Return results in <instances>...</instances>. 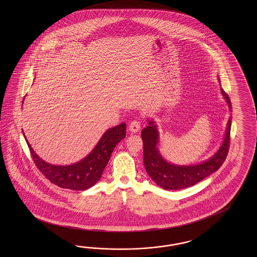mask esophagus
Instances as JSON below:
<instances>
[{
	"mask_svg": "<svg viewBox=\"0 0 257 257\" xmlns=\"http://www.w3.org/2000/svg\"><path fill=\"white\" fill-rule=\"evenodd\" d=\"M140 127H141V124H140V121L138 119H135V120L131 121V123L129 124V130L133 133L139 132L140 130Z\"/></svg>",
	"mask_w": 257,
	"mask_h": 257,
	"instance_id": "obj_1",
	"label": "esophagus"
}]
</instances>
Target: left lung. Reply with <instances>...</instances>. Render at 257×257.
Here are the masks:
<instances>
[{"label":"left lung","mask_w":257,"mask_h":257,"mask_svg":"<svg viewBox=\"0 0 257 257\" xmlns=\"http://www.w3.org/2000/svg\"><path fill=\"white\" fill-rule=\"evenodd\" d=\"M222 95L228 102L229 108L232 111V104L229 96L223 89ZM232 117L229 118L224 141L218 153L205 162L193 166H176L166 160L158 153L157 142L158 133L156 126L153 121H149V125L142 130L141 137L143 141L144 157L143 163L147 173L159 187L169 190L183 189L191 187L201 182L211 173L218 171L225 161L230 147V132H231Z\"/></svg>","instance_id":"obj_1"}]
</instances>
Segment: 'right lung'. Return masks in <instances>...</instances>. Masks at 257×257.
<instances>
[{"label": "right lung", "mask_w": 257, "mask_h": 257, "mask_svg": "<svg viewBox=\"0 0 257 257\" xmlns=\"http://www.w3.org/2000/svg\"><path fill=\"white\" fill-rule=\"evenodd\" d=\"M126 136V124L120 123L103 134L93 151L78 163L55 166L41 160L28 141L32 159L41 174L52 184L72 190H85L94 186L101 177L111 154L117 143Z\"/></svg>", "instance_id": "right-lung-1"}]
</instances>
